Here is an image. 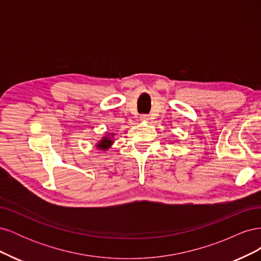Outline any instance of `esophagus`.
I'll use <instances>...</instances> for the list:
<instances>
[{
  "label": "esophagus",
  "mask_w": 261,
  "mask_h": 261,
  "mask_svg": "<svg viewBox=\"0 0 261 261\" xmlns=\"http://www.w3.org/2000/svg\"><path fill=\"white\" fill-rule=\"evenodd\" d=\"M140 120H143V121H147V120H149V115H148V114H143V115H140Z\"/></svg>",
  "instance_id": "1"
}]
</instances>
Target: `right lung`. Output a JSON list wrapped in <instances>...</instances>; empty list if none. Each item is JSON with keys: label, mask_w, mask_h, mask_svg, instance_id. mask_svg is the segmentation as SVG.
Instances as JSON below:
<instances>
[{"label": "right lung", "mask_w": 261, "mask_h": 261, "mask_svg": "<svg viewBox=\"0 0 261 261\" xmlns=\"http://www.w3.org/2000/svg\"><path fill=\"white\" fill-rule=\"evenodd\" d=\"M111 144H112V140H110L109 137H105L103 139L100 141L98 147L100 149H108L110 146H111Z\"/></svg>", "instance_id": "1"}]
</instances>
